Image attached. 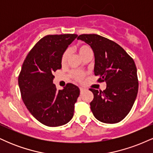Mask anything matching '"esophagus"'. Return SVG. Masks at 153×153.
Listing matches in <instances>:
<instances>
[{
  "instance_id": "esophagus-1",
  "label": "esophagus",
  "mask_w": 153,
  "mask_h": 153,
  "mask_svg": "<svg viewBox=\"0 0 153 153\" xmlns=\"http://www.w3.org/2000/svg\"><path fill=\"white\" fill-rule=\"evenodd\" d=\"M84 91H85V89L82 88H80V94H82V93L84 92Z\"/></svg>"
}]
</instances>
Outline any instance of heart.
<instances>
[{"instance_id": "obj_1", "label": "heart", "mask_w": 153, "mask_h": 153, "mask_svg": "<svg viewBox=\"0 0 153 153\" xmlns=\"http://www.w3.org/2000/svg\"><path fill=\"white\" fill-rule=\"evenodd\" d=\"M77 50L78 51V53L81 56L82 58H83L87 54L90 53V52H93L92 50L88 45H79L78 47H77ZM70 55V50H66L63 52L62 56H61V64L65 65L67 62H68V57H69ZM72 77L75 79L77 81H81V80H83V78H85V73H83V72L80 71H74L72 73Z\"/></svg>"}]
</instances>
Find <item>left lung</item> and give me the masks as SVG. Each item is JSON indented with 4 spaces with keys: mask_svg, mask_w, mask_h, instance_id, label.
Segmentation results:
<instances>
[{
    "mask_svg": "<svg viewBox=\"0 0 153 153\" xmlns=\"http://www.w3.org/2000/svg\"><path fill=\"white\" fill-rule=\"evenodd\" d=\"M78 39L90 45L94 52V74L106 88H90L94 99L91 111L98 120L115 124L126 117L132 108L138 92L135 63L126 51L114 42L98 34H80Z\"/></svg>",
    "mask_w": 153,
    "mask_h": 153,
    "instance_id": "8db88e82",
    "label": "left lung"
}]
</instances>
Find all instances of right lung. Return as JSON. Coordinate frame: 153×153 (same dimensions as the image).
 I'll use <instances>...</instances> for the list:
<instances>
[{
	"label": "right lung",
	"mask_w": 153,
	"mask_h": 153,
	"mask_svg": "<svg viewBox=\"0 0 153 153\" xmlns=\"http://www.w3.org/2000/svg\"><path fill=\"white\" fill-rule=\"evenodd\" d=\"M77 34L47 35L26 56L19 75L24 104L39 122L59 127L71 120L80 89L68 83L62 90L53 84V73L62 68L61 56Z\"/></svg>",
	"instance_id": "1"
}]
</instances>
